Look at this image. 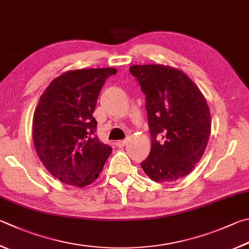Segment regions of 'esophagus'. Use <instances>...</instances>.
Masks as SVG:
<instances>
[{
  "instance_id": "1",
  "label": "esophagus",
  "mask_w": 249,
  "mask_h": 249,
  "mask_svg": "<svg viewBox=\"0 0 249 249\" xmlns=\"http://www.w3.org/2000/svg\"><path fill=\"white\" fill-rule=\"evenodd\" d=\"M126 142H127V140H126V139H122V140H117V142H115V144H116V146L117 147H124L125 146V144H126Z\"/></svg>"
}]
</instances>
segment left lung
<instances>
[{
  "label": "left lung",
  "instance_id": "left-lung-1",
  "mask_svg": "<svg viewBox=\"0 0 249 249\" xmlns=\"http://www.w3.org/2000/svg\"><path fill=\"white\" fill-rule=\"evenodd\" d=\"M129 71L146 94L151 150L142 168L157 183H172L191 173L206 150L210 110L195 83L169 65H133Z\"/></svg>",
  "mask_w": 249,
  "mask_h": 249
}]
</instances>
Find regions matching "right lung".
<instances>
[{"label":"right lung","mask_w":249,"mask_h":249,"mask_svg":"<svg viewBox=\"0 0 249 249\" xmlns=\"http://www.w3.org/2000/svg\"><path fill=\"white\" fill-rule=\"evenodd\" d=\"M116 69L69 71L54 78L40 97L33 119L39 159L58 180L85 187L98 178L112 148L93 133L99 93Z\"/></svg>","instance_id":"add662e5"}]
</instances>
